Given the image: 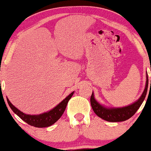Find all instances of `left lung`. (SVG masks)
Segmentation results:
<instances>
[{"instance_id":"left-lung-1","label":"left lung","mask_w":151,"mask_h":151,"mask_svg":"<svg viewBox=\"0 0 151 151\" xmlns=\"http://www.w3.org/2000/svg\"><path fill=\"white\" fill-rule=\"evenodd\" d=\"M147 86H148V76L146 71V82L143 92L141 94L140 97L131 104L127 105L122 107H107L104 105H102L99 102L96 100L93 92L91 96V104L95 114L101 119L111 122H123L132 117L135 114L141 104L143 102L147 94ZM151 86V81H150Z\"/></svg>"}]
</instances>
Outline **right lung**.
I'll return each mask as SVG.
<instances>
[{
	"label": "right lung",
	"instance_id": "add662e5",
	"mask_svg": "<svg viewBox=\"0 0 151 151\" xmlns=\"http://www.w3.org/2000/svg\"><path fill=\"white\" fill-rule=\"evenodd\" d=\"M74 91L70 93L60 103L58 104L56 106L50 109V111L40 114H25V113L20 111L15 106H14L7 97H6V99H7L8 104H9V106L12 109V111L16 114H17L22 120L35 127H47L52 125L61 117V116L65 110L68 102L70 99Z\"/></svg>",
	"mask_w": 151,
	"mask_h": 151
}]
</instances>
